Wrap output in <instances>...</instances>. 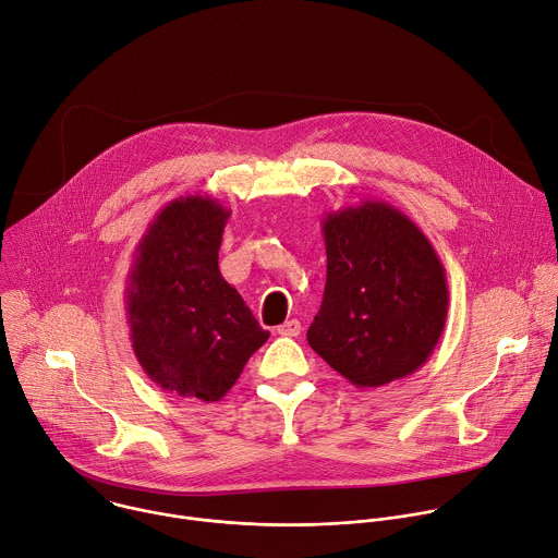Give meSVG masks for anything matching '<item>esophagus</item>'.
<instances>
[{
    "mask_svg": "<svg viewBox=\"0 0 558 558\" xmlns=\"http://www.w3.org/2000/svg\"><path fill=\"white\" fill-rule=\"evenodd\" d=\"M277 333H281V337H299L301 333V323L296 318H290L286 323H281L277 327Z\"/></svg>",
    "mask_w": 558,
    "mask_h": 558,
    "instance_id": "esophagus-1",
    "label": "esophagus"
}]
</instances>
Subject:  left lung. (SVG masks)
I'll return each mask as SVG.
<instances>
[{"label":"left lung","mask_w":558,"mask_h":558,"mask_svg":"<svg viewBox=\"0 0 558 558\" xmlns=\"http://www.w3.org/2000/svg\"><path fill=\"white\" fill-rule=\"evenodd\" d=\"M327 281L310 348L361 389L417 372L449 312L435 248L396 206L365 199L323 217Z\"/></svg>","instance_id":"left-lung-1"}]
</instances>
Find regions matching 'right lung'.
Returning <instances> with one entry per match:
<instances>
[{
	"label": "right lung",
	"mask_w": 558,
	"mask_h": 558,
	"mask_svg": "<svg viewBox=\"0 0 558 558\" xmlns=\"http://www.w3.org/2000/svg\"><path fill=\"white\" fill-rule=\"evenodd\" d=\"M231 208L208 195L169 202L136 246L125 305L143 372L180 398L217 402L268 341L217 253Z\"/></svg>",
	"instance_id": "obj_1"
}]
</instances>
